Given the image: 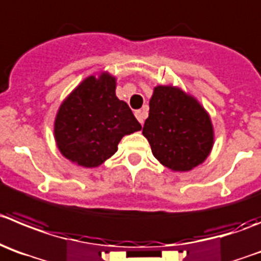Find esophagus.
I'll use <instances>...</instances> for the list:
<instances>
[{
  "instance_id": "34e87169",
  "label": "esophagus",
  "mask_w": 261,
  "mask_h": 261,
  "mask_svg": "<svg viewBox=\"0 0 261 261\" xmlns=\"http://www.w3.org/2000/svg\"><path fill=\"white\" fill-rule=\"evenodd\" d=\"M135 116H136V118H138L139 122L143 125V123H144V118H145V112L144 111H136Z\"/></svg>"
}]
</instances>
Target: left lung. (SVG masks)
Instances as JSON below:
<instances>
[{
    "label": "left lung",
    "mask_w": 261,
    "mask_h": 261,
    "mask_svg": "<svg viewBox=\"0 0 261 261\" xmlns=\"http://www.w3.org/2000/svg\"><path fill=\"white\" fill-rule=\"evenodd\" d=\"M143 135L161 164L179 172L203 164L215 140L208 112L193 95L174 85L153 89Z\"/></svg>",
    "instance_id": "1"
}]
</instances>
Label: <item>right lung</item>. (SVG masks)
Returning <instances> with one entry per match:
<instances>
[{
	"instance_id": "obj_1",
	"label": "right lung",
	"mask_w": 261,
	"mask_h": 261,
	"mask_svg": "<svg viewBox=\"0 0 261 261\" xmlns=\"http://www.w3.org/2000/svg\"><path fill=\"white\" fill-rule=\"evenodd\" d=\"M116 86V75L107 70L91 74L60 104L54 138L72 164L99 167L117 152L123 136L142 130L127 104L117 97Z\"/></svg>"
}]
</instances>
